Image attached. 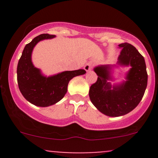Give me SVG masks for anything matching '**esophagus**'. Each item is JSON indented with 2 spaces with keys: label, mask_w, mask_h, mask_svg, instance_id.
<instances>
[{
  "label": "esophagus",
  "mask_w": 158,
  "mask_h": 158,
  "mask_svg": "<svg viewBox=\"0 0 158 158\" xmlns=\"http://www.w3.org/2000/svg\"><path fill=\"white\" fill-rule=\"evenodd\" d=\"M92 66H93V64H92V63H86V64L85 65V66H84V69L85 70V71H89V70L92 69Z\"/></svg>",
  "instance_id": "1"
}]
</instances>
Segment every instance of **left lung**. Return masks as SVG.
I'll return each mask as SVG.
<instances>
[{"instance_id":"8db88e82","label":"left lung","mask_w":158,"mask_h":158,"mask_svg":"<svg viewBox=\"0 0 158 158\" xmlns=\"http://www.w3.org/2000/svg\"><path fill=\"white\" fill-rule=\"evenodd\" d=\"M122 48L118 64L131 66L126 80L113 86L108 82L111 79L109 66L95 67L98 79L89 89V98L98 111L110 117H118L131 111L137 107L144 96L148 84V73L143 56L128 43L119 44Z\"/></svg>"}]
</instances>
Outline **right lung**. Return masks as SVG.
<instances>
[{"label":"right lung","instance_id":"right-lung-1","mask_svg":"<svg viewBox=\"0 0 158 158\" xmlns=\"http://www.w3.org/2000/svg\"><path fill=\"white\" fill-rule=\"evenodd\" d=\"M54 36L44 33L35 37L25 46L17 64V83L20 92L28 102L40 107H47L60 101L67 92L69 81L75 76L86 73L84 69H78L46 77L33 66L31 61L33 47L39 41Z\"/></svg>","mask_w":158,"mask_h":158}]
</instances>
